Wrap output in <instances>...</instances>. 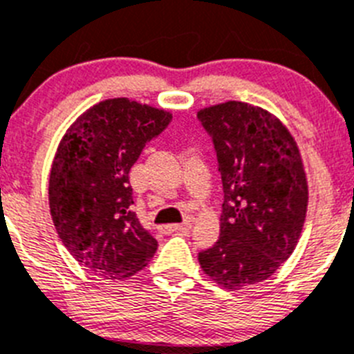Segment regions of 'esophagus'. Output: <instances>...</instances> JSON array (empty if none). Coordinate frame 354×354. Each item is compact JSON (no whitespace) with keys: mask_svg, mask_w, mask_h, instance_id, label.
I'll use <instances>...</instances> for the list:
<instances>
[{"mask_svg":"<svg viewBox=\"0 0 354 354\" xmlns=\"http://www.w3.org/2000/svg\"><path fill=\"white\" fill-rule=\"evenodd\" d=\"M190 227V221H187L185 224H167V225H160L158 231L164 232V234H171V232H176V231H185V229Z\"/></svg>","mask_w":354,"mask_h":354,"instance_id":"esophagus-1","label":"esophagus"}]
</instances>
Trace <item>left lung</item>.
Here are the masks:
<instances>
[{"mask_svg":"<svg viewBox=\"0 0 354 354\" xmlns=\"http://www.w3.org/2000/svg\"><path fill=\"white\" fill-rule=\"evenodd\" d=\"M215 146L224 203L221 238L199 252L203 272L225 289L263 282L295 250L307 215L300 149L280 120L229 100L197 113Z\"/></svg>","mask_w":354,"mask_h":354,"instance_id":"1","label":"left lung"}]
</instances>
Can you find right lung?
<instances>
[{
	"label": "right lung",
	"mask_w": 354,
	"mask_h": 354,
	"mask_svg": "<svg viewBox=\"0 0 354 354\" xmlns=\"http://www.w3.org/2000/svg\"><path fill=\"white\" fill-rule=\"evenodd\" d=\"M173 116L129 98L90 107L66 130L54 155L49 206L54 227L74 259L102 279H125L157 252L141 225L129 181L146 142Z\"/></svg>",
	"instance_id": "add662e5"
}]
</instances>
